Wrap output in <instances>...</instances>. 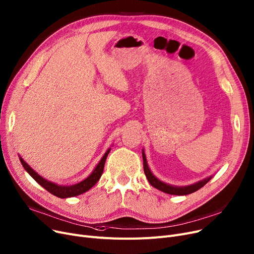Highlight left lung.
<instances>
[{
    "mask_svg": "<svg viewBox=\"0 0 254 254\" xmlns=\"http://www.w3.org/2000/svg\"><path fill=\"white\" fill-rule=\"evenodd\" d=\"M142 160H143V171L144 175H146L149 183L156 189H158L164 193H167V194H173V195H187L190 194V193H193L200 189L202 186L206 185L209 181L213 178V176H209L207 178H204L202 180L197 181V182L186 185V186H174L171 184H167L162 182L158 178H156L151 170L149 168L147 158H146V154H144V151L142 149Z\"/></svg>",
    "mask_w": 254,
    "mask_h": 254,
    "instance_id": "8db88e82",
    "label": "left lung"
}]
</instances>
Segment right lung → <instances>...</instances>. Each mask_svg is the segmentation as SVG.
Returning a JSON list of instances; mask_svg holds the SVG:
<instances>
[{
    "label": "right lung",
    "instance_id": "right-lung-1",
    "mask_svg": "<svg viewBox=\"0 0 254 254\" xmlns=\"http://www.w3.org/2000/svg\"><path fill=\"white\" fill-rule=\"evenodd\" d=\"M111 148L107 149V151L105 152V154L102 156L101 160L99 161V163L95 166L94 171L91 173V175L89 177H87L84 180L80 181L78 183H75L73 185H58L56 183L51 182L46 179H44L43 177H41L39 174L36 173L33 168L23 160L20 155H19V160L25 168L26 172H28V174L37 182L39 185H41L44 189H46L48 192L52 193V194L56 195L57 197L60 198H67V197H73L79 194H82V193L87 192L88 190H90L96 183L98 182L99 179L101 178V175L103 173V168H104V164H105V160L106 157L110 153Z\"/></svg>",
    "mask_w": 254,
    "mask_h": 254
}]
</instances>
